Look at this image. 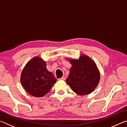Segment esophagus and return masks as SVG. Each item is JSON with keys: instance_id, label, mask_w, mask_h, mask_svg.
I'll use <instances>...</instances> for the list:
<instances>
[{"instance_id": "obj_1", "label": "esophagus", "mask_w": 127, "mask_h": 127, "mask_svg": "<svg viewBox=\"0 0 127 127\" xmlns=\"http://www.w3.org/2000/svg\"><path fill=\"white\" fill-rule=\"evenodd\" d=\"M65 77H61V78H59L58 79H59V80H65Z\"/></svg>"}]
</instances>
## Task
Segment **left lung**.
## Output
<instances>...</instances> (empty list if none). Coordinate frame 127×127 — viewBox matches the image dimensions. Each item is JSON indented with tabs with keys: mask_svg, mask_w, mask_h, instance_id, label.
<instances>
[{
	"mask_svg": "<svg viewBox=\"0 0 127 127\" xmlns=\"http://www.w3.org/2000/svg\"><path fill=\"white\" fill-rule=\"evenodd\" d=\"M69 61L72 68L66 83L79 95L90 94L100 81V73L96 64L86 55L81 56L78 60Z\"/></svg>",
	"mask_w": 127,
	"mask_h": 127,
	"instance_id": "8db88e82",
	"label": "left lung"
}]
</instances>
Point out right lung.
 Listing matches in <instances>:
<instances>
[{
    "instance_id": "add662e5",
    "label": "right lung",
    "mask_w": 127,
    "mask_h": 127,
    "mask_svg": "<svg viewBox=\"0 0 127 127\" xmlns=\"http://www.w3.org/2000/svg\"><path fill=\"white\" fill-rule=\"evenodd\" d=\"M57 79L46 69L45 62L39 57L29 62L22 70L21 82L23 87L31 95L42 97L50 91Z\"/></svg>"
}]
</instances>
